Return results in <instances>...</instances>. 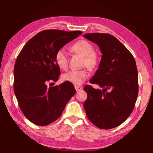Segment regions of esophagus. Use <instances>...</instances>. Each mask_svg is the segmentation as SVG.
I'll list each match as a JSON object with an SVG mask.
<instances>
[{
  "label": "esophagus",
  "instance_id": "34e87169",
  "mask_svg": "<svg viewBox=\"0 0 153 153\" xmlns=\"http://www.w3.org/2000/svg\"><path fill=\"white\" fill-rule=\"evenodd\" d=\"M75 88H76V92H79V91H81V90H82V88L80 87V86H75Z\"/></svg>",
  "mask_w": 153,
  "mask_h": 153
}]
</instances>
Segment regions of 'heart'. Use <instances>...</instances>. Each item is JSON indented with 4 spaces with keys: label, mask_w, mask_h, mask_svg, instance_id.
I'll return each instance as SVG.
<instances>
[{
    "label": "heart",
    "mask_w": 153,
    "mask_h": 153,
    "mask_svg": "<svg viewBox=\"0 0 153 153\" xmlns=\"http://www.w3.org/2000/svg\"><path fill=\"white\" fill-rule=\"evenodd\" d=\"M71 50L75 53L78 54L84 57L83 65L87 67L90 70L95 69L98 64V56L94 52V48L91 44L86 40H79L72 46ZM55 61L57 66L61 69H66L68 67V57L63 48L56 51L55 54ZM88 76V73L86 70L70 71L65 74L62 79L65 82L71 83L75 86H80L85 82Z\"/></svg>",
    "instance_id": "b5f03b06"
}]
</instances>
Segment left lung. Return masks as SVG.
I'll return each mask as SVG.
<instances>
[{"label": "left lung", "instance_id": "1", "mask_svg": "<svg viewBox=\"0 0 153 153\" xmlns=\"http://www.w3.org/2000/svg\"><path fill=\"white\" fill-rule=\"evenodd\" d=\"M86 39L99 46L102 54L98 69L90 79L102 90L84 87L88 97L84 102L87 117L100 129L121 125L134 110L138 97V71L133 55L113 36L89 33Z\"/></svg>", "mask_w": 153, "mask_h": 153}]
</instances>
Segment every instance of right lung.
I'll return each instance as SVG.
<instances>
[{
  "label": "right lung",
  "instance_id": "right-lung-1",
  "mask_svg": "<svg viewBox=\"0 0 153 153\" xmlns=\"http://www.w3.org/2000/svg\"><path fill=\"white\" fill-rule=\"evenodd\" d=\"M81 31L47 30L28 41L18 55L14 66V92L25 117L38 126H46L60 117L64 108L76 94L74 85L56 82L61 74L55 54L64 45L82 34Z\"/></svg>",
  "mask_w": 153,
  "mask_h": 153
}]
</instances>
